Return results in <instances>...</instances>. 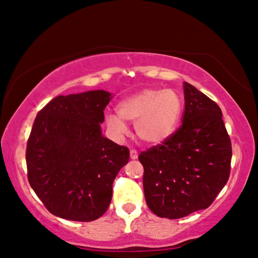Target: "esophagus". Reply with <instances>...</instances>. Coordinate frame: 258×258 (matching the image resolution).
<instances>
[{"instance_id": "1", "label": "esophagus", "mask_w": 258, "mask_h": 258, "mask_svg": "<svg viewBox=\"0 0 258 258\" xmlns=\"http://www.w3.org/2000/svg\"><path fill=\"white\" fill-rule=\"evenodd\" d=\"M130 157H131V159H137L138 158V151L134 150V149H131Z\"/></svg>"}]
</instances>
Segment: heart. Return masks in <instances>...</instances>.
<instances>
[{
    "label": "heart",
    "instance_id": "heart-1",
    "mask_svg": "<svg viewBox=\"0 0 258 258\" xmlns=\"http://www.w3.org/2000/svg\"><path fill=\"white\" fill-rule=\"evenodd\" d=\"M181 108V100L174 91L146 89L120 101L118 113L107 115V124L113 132L124 135L128 132L126 121H132L140 140L157 145L175 130Z\"/></svg>",
    "mask_w": 258,
    "mask_h": 258
}]
</instances>
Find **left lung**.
Returning a JSON list of instances; mask_svg holds the SVG:
<instances>
[{
    "mask_svg": "<svg viewBox=\"0 0 258 258\" xmlns=\"http://www.w3.org/2000/svg\"><path fill=\"white\" fill-rule=\"evenodd\" d=\"M183 87L182 125L139 155L148 207L169 220L211 206L229 180L232 158L221 108L189 83Z\"/></svg>",
    "mask_w": 258,
    "mask_h": 258,
    "instance_id": "1",
    "label": "left lung"
}]
</instances>
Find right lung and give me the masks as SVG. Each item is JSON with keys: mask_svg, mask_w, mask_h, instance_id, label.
<instances>
[{"mask_svg": "<svg viewBox=\"0 0 258 258\" xmlns=\"http://www.w3.org/2000/svg\"><path fill=\"white\" fill-rule=\"evenodd\" d=\"M110 93L58 95L38 111L26 148L30 186L47 211L69 221L102 216L112 183L130 159L127 147L102 137Z\"/></svg>", "mask_w": 258, "mask_h": 258, "instance_id": "right-lung-1", "label": "right lung"}]
</instances>
